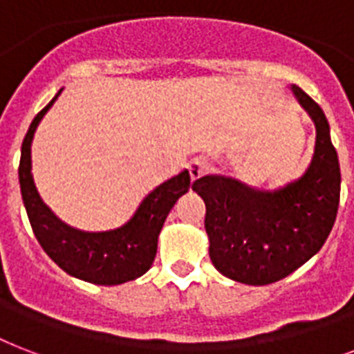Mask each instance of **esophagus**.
<instances>
[{
  "mask_svg": "<svg viewBox=\"0 0 354 354\" xmlns=\"http://www.w3.org/2000/svg\"><path fill=\"white\" fill-rule=\"evenodd\" d=\"M206 161L202 158H193L189 161V174H191V180H198V178L206 172Z\"/></svg>",
  "mask_w": 354,
  "mask_h": 354,
  "instance_id": "obj_1",
  "label": "esophagus"
}]
</instances>
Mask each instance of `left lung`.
Returning <instances> with one entry per match:
<instances>
[{
	"label": "left lung",
	"mask_w": 354,
	"mask_h": 354,
	"mask_svg": "<svg viewBox=\"0 0 354 354\" xmlns=\"http://www.w3.org/2000/svg\"><path fill=\"white\" fill-rule=\"evenodd\" d=\"M291 88L315 124L314 158L303 176L277 189L215 174L193 182L206 202L213 266L243 284H273L306 263L327 241L338 213L342 176L327 117L303 88Z\"/></svg>",
	"instance_id": "1"
}]
</instances>
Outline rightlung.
<instances>
[{"instance_id": "obj_1", "label": "right lung", "mask_w": 354, "mask_h": 354, "mask_svg": "<svg viewBox=\"0 0 354 354\" xmlns=\"http://www.w3.org/2000/svg\"><path fill=\"white\" fill-rule=\"evenodd\" d=\"M57 96L35 117L21 142L18 176L35 237L46 254L75 279L100 286L122 284L137 279L152 267L159 232L178 198L189 191L191 176L187 171H182L150 191L133 217L117 230L83 232L68 226L42 202L31 174V142L35 131Z\"/></svg>"}]
</instances>
